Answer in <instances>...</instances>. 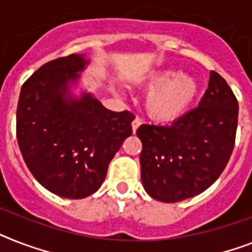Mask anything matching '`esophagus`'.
<instances>
[{
  "label": "esophagus",
  "instance_id": "1",
  "mask_svg": "<svg viewBox=\"0 0 252 252\" xmlns=\"http://www.w3.org/2000/svg\"><path fill=\"white\" fill-rule=\"evenodd\" d=\"M141 126V119L136 118V119H134L132 122V130H133V133H136V130L138 129V126Z\"/></svg>",
  "mask_w": 252,
  "mask_h": 252
}]
</instances>
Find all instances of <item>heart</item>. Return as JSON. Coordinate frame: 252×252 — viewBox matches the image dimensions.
Here are the masks:
<instances>
[{
    "instance_id": "obj_1",
    "label": "heart",
    "mask_w": 252,
    "mask_h": 252,
    "mask_svg": "<svg viewBox=\"0 0 252 252\" xmlns=\"http://www.w3.org/2000/svg\"><path fill=\"white\" fill-rule=\"evenodd\" d=\"M145 87L150 89L145 97L146 114L159 123L180 119L195 102L200 89L194 77L173 68L151 73Z\"/></svg>"
}]
</instances>
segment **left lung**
Returning a JSON list of instances; mask_svg holds the SVG:
<instances>
[{
    "label": "left lung",
    "instance_id": "obj_1",
    "mask_svg": "<svg viewBox=\"0 0 252 252\" xmlns=\"http://www.w3.org/2000/svg\"><path fill=\"white\" fill-rule=\"evenodd\" d=\"M238 102L226 81L211 71L197 108L171 126L142 124L141 180L146 193L165 203L203 193L219 179L232 155Z\"/></svg>",
    "mask_w": 252,
    "mask_h": 252
}]
</instances>
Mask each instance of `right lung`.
Instances as JSON below:
<instances>
[{"label": "right lung", "instance_id": "add662e5", "mask_svg": "<svg viewBox=\"0 0 252 252\" xmlns=\"http://www.w3.org/2000/svg\"><path fill=\"white\" fill-rule=\"evenodd\" d=\"M89 63L84 54L45 63L23 84L16 110L27 167L45 189L69 199L101 188L134 120L132 112L106 108L93 93L75 95L72 88Z\"/></svg>", "mask_w": 252, "mask_h": 252}]
</instances>
